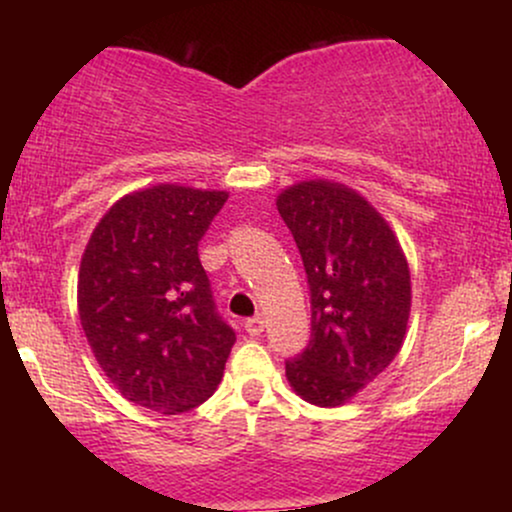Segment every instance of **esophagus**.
Returning <instances> with one entry per match:
<instances>
[{
	"mask_svg": "<svg viewBox=\"0 0 512 512\" xmlns=\"http://www.w3.org/2000/svg\"><path fill=\"white\" fill-rule=\"evenodd\" d=\"M245 332L250 334V337H260L264 332V317L262 315H255V317H248V320L243 322Z\"/></svg>",
	"mask_w": 512,
	"mask_h": 512,
	"instance_id": "obj_1",
	"label": "esophagus"
}]
</instances>
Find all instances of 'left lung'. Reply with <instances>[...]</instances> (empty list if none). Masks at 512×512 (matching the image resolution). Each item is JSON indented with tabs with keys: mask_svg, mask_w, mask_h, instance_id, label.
Instances as JSON below:
<instances>
[{
	"mask_svg": "<svg viewBox=\"0 0 512 512\" xmlns=\"http://www.w3.org/2000/svg\"><path fill=\"white\" fill-rule=\"evenodd\" d=\"M310 284V342L286 378L315 407H342L395 361L407 334L411 276L378 209L334 180H303L276 197Z\"/></svg>",
	"mask_w": 512,
	"mask_h": 512,
	"instance_id": "left-lung-1",
	"label": "left lung"
}]
</instances>
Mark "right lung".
<instances>
[{"instance_id": "1", "label": "right lung", "mask_w": 512, "mask_h": 512, "mask_svg": "<svg viewBox=\"0 0 512 512\" xmlns=\"http://www.w3.org/2000/svg\"><path fill=\"white\" fill-rule=\"evenodd\" d=\"M228 192H129L93 228L79 267V317L120 395L182 414L214 395L236 332L216 313L197 245Z\"/></svg>"}]
</instances>
